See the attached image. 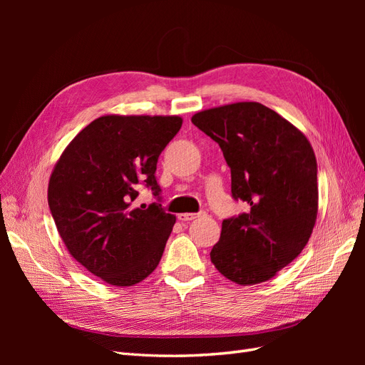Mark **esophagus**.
<instances>
[{
	"mask_svg": "<svg viewBox=\"0 0 365 365\" xmlns=\"http://www.w3.org/2000/svg\"><path fill=\"white\" fill-rule=\"evenodd\" d=\"M196 217H200V213H181L178 215V219L181 222H189V220H193Z\"/></svg>",
	"mask_w": 365,
	"mask_h": 365,
	"instance_id": "obj_1",
	"label": "esophagus"
}]
</instances>
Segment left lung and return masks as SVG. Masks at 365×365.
<instances>
[{
  "label": "left lung",
  "instance_id": "1",
  "mask_svg": "<svg viewBox=\"0 0 365 365\" xmlns=\"http://www.w3.org/2000/svg\"><path fill=\"white\" fill-rule=\"evenodd\" d=\"M192 123L215 140L231 170V193L248 213L224 219L210 252L216 269L237 284L272 279L306 247L318 213L317 160L288 120L257 102L196 113Z\"/></svg>",
  "mask_w": 365,
  "mask_h": 365
}]
</instances>
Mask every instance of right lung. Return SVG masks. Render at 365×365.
Segmentation results:
<instances>
[{
    "mask_svg": "<svg viewBox=\"0 0 365 365\" xmlns=\"http://www.w3.org/2000/svg\"><path fill=\"white\" fill-rule=\"evenodd\" d=\"M178 115H103L77 134L51 172L48 205L71 256L113 286H132L158 267L176 217L161 204L135 207L146 184L160 200V153Z\"/></svg>",
    "mask_w": 365,
    "mask_h": 365,
    "instance_id": "obj_1",
    "label": "right lung"
}]
</instances>
